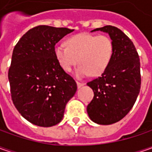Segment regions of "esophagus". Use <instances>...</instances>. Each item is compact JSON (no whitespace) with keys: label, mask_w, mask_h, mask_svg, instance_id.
Instances as JSON below:
<instances>
[{"label":"esophagus","mask_w":152,"mask_h":152,"mask_svg":"<svg viewBox=\"0 0 152 152\" xmlns=\"http://www.w3.org/2000/svg\"><path fill=\"white\" fill-rule=\"evenodd\" d=\"M85 84L84 83H80V82H77V86H78V88H80V87H82V86H84Z\"/></svg>","instance_id":"1"}]
</instances>
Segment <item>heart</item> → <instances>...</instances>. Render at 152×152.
<instances>
[{
	"instance_id": "heart-1",
	"label": "heart",
	"mask_w": 152,
	"mask_h": 152,
	"mask_svg": "<svg viewBox=\"0 0 152 152\" xmlns=\"http://www.w3.org/2000/svg\"><path fill=\"white\" fill-rule=\"evenodd\" d=\"M65 45L66 46L56 45V58L66 72H69L79 62V67L75 70L78 78H84L89 74L101 75L106 71L113 56V41L107 35L79 34L67 39Z\"/></svg>"
}]
</instances>
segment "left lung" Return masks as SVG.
<instances>
[{"instance_id":"obj_1","label":"left lung","mask_w":152,"mask_h":152,"mask_svg":"<svg viewBox=\"0 0 152 152\" xmlns=\"http://www.w3.org/2000/svg\"><path fill=\"white\" fill-rule=\"evenodd\" d=\"M99 30L113 39L114 53L106 71L87 83L94 91L87 113L96 124L108 125L124 118L136 102L141 85L140 62L134 45L122 30L107 25L91 32Z\"/></svg>"}]
</instances>
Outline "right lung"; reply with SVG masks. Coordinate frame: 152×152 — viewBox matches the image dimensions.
<instances>
[{"label": "right lung", "mask_w": 152, "mask_h": 152, "mask_svg": "<svg viewBox=\"0 0 152 152\" xmlns=\"http://www.w3.org/2000/svg\"><path fill=\"white\" fill-rule=\"evenodd\" d=\"M73 29L47 25L34 27L15 45L8 71L15 107L28 122L51 127L63 118L77 84L59 65L56 44Z\"/></svg>", "instance_id": "right-lung-1"}]
</instances>
